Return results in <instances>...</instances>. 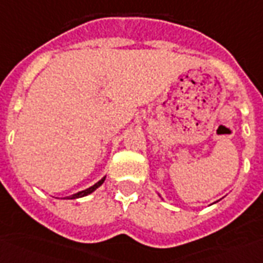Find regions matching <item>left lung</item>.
Instances as JSON below:
<instances>
[{
  "instance_id": "1",
  "label": "left lung",
  "mask_w": 263,
  "mask_h": 263,
  "mask_svg": "<svg viewBox=\"0 0 263 263\" xmlns=\"http://www.w3.org/2000/svg\"><path fill=\"white\" fill-rule=\"evenodd\" d=\"M158 196H160V195H158ZM160 197H161V196H160Z\"/></svg>"
}]
</instances>
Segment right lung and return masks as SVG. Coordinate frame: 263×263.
<instances>
[{
	"label": "right lung",
	"mask_w": 263,
	"mask_h": 263,
	"mask_svg": "<svg viewBox=\"0 0 263 263\" xmlns=\"http://www.w3.org/2000/svg\"><path fill=\"white\" fill-rule=\"evenodd\" d=\"M105 179H106V176H103L102 179L101 181H98L95 185H92L91 187H88V189H85V191H81V192H78V193H74V195H71V196H67L64 197V199H80V197H84V196H87V195H89V193H92L93 191H97L98 187L101 186L102 185L103 182H105Z\"/></svg>",
	"instance_id": "obj_1"
}]
</instances>
